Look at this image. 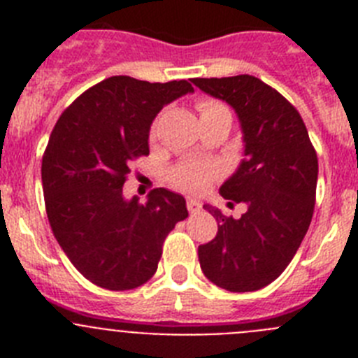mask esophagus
<instances>
[{
	"label": "esophagus",
	"mask_w": 358,
	"mask_h": 358,
	"mask_svg": "<svg viewBox=\"0 0 358 358\" xmlns=\"http://www.w3.org/2000/svg\"><path fill=\"white\" fill-rule=\"evenodd\" d=\"M186 208H188L189 213L195 215L202 210V204L199 201H195V199H188V201H186Z\"/></svg>",
	"instance_id": "obj_1"
}]
</instances>
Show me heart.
<instances>
[{
    "instance_id": "heart-1",
    "label": "heart",
    "mask_w": 358,
    "mask_h": 358,
    "mask_svg": "<svg viewBox=\"0 0 358 358\" xmlns=\"http://www.w3.org/2000/svg\"><path fill=\"white\" fill-rule=\"evenodd\" d=\"M197 109L201 116L211 115L217 110L227 109L224 103L217 102V100H201L197 103ZM154 132V129H152ZM218 169L215 164L210 163H182L177 169L172 170L170 173V181L176 188L182 189V192H189V194H197L206 188L215 177H217Z\"/></svg>"
}]
</instances>
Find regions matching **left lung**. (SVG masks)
I'll return each instance as SVG.
<instances>
[{
  "instance_id": "1",
  "label": "left lung",
  "mask_w": 358,
  "mask_h": 358,
  "mask_svg": "<svg viewBox=\"0 0 358 358\" xmlns=\"http://www.w3.org/2000/svg\"><path fill=\"white\" fill-rule=\"evenodd\" d=\"M204 93L229 103L243 132V159L220 186L240 218L204 206L218 222L217 236L199 245L204 276L229 292H252L273 283L301 245L314 215L317 154L296 107L251 75L194 78Z\"/></svg>"
}]
</instances>
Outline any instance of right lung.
Returning <instances> with one entry per match:
<instances>
[{"label":"right lung","mask_w":358,"mask_h":358,"mask_svg":"<svg viewBox=\"0 0 358 358\" xmlns=\"http://www.w3.org/2000/svg\"><path fill=\"white\" fill-rule=\"evenodd\" d=\"M194 87L188 80L109 77L57 120L44 150L43 192L57 242L78 273L107 290H131L154 276L163 242L188 217L182 195L156 188L125 201L136 159L148 156L152 120Z\"/></svg>","instance_id":"obj_1"}]
</instances>
